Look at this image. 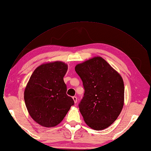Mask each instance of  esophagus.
Listing matches in <instances>:
<instances>
[{"mask_svg": "<svg viewBox=\"0 0 151 151\" xmlns=\"http://www.w3.org/2000/svg\"><path fill=\"white\" fill-rule=\"evenodd\" d=\"M73 100H74V103L76 104L77 102V97H76V96H73Z\"/></svg>", "mask_w": 151, "mask_h": 151, "instance_id": "esophagus-1", "label": "esophagus"}]
</instances>
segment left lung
Segmentation results:
<instances>
[{
  "instance_id": "1",
  "label": "left lung",
  "mask_w": 151,
  "mask_h": 151,
  "mask_svg": "<svg viewBox=\"0 0 151 151\" xmlns=\"http://www.w3.org/2000/svg\"><path fill=\"white\" fill-rule=\"evenodd\" d=\"M85 90L78 107L86 124L100 130L109 127L124 105V85L121 76L100 57L75 67Z\"/></svg>"
}]
</instances>
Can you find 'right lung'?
Returning a JSON list of instances; mask_svg holds the SVG:
<instances>
[{
    "instance_id": "1",
    "label": "right lung",
    "mask_w": 151,
    "mask_h": 151,
    "mask_svg": "<svg viewBox=\"0 0 151 151\" xmlns=\"http://www.w3.org/2000/svg\"><path fill=\"white\" fill-rule=\"evenodd\" d=\"M68 66L63 62L43 64L34 70L24 91L26 107L40 125L54 127L63 119L74 104L66 94L63 77Z\"/></svg>"
}]
</instances>
